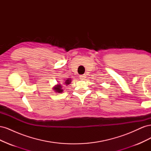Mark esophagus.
I'll list each match as a JSON object with an SVG mask.
<instances>
[{
  "label": "esophagus",
  "instance_id": "34e87169",
  "mask_svg": "<svg viewBox=\"0 0 151 151\" xmlns=\"http://www.w3.org/2000/svg\"><path fill=\"white\" fill-rule=\"evenodd\" d=\"M79 77H80L81 79L84 80V79H85V78L86 77V74H83V75H81Z\"/></svg>",
  "mask_w": 151,
  "mask_h": 151
}]
</instances>
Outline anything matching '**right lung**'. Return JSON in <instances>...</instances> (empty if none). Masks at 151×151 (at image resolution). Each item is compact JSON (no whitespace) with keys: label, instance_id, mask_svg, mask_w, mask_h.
<instances>
[{"label":"right lung","instance_id":"obj_1","mask_svg":"<svg viewBox=\"0 0 151 151\" xmlns=\"http://www.w3.org/2000/svg\"><path fill=\"white\" fill-rule=\"evenodd\" d=\"M70 79H67V80L65 81V82H63L64 83H61V84H57L56 86H55L53 89L55 91L56 93H63V88H62V87H63V86H62V85H66L67 86V85H68L69 84H70L71 81H72Z\"/></svg>","mask_w":151,"mask_h":151}]
</instances>
